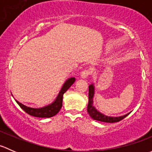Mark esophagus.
<instances>
[{
    "instance_id": "esophagus-1",
    "label": "esophagus",
    "mask_w": 152,
    "mask_h": 152,
    "mask_svg": "<svg viewBox=\"0 0 152 152\" xmlns=\"http://www.w3.org/2000/svg\"><path fill=\"white\" fill-rule=\"evenodd\" d=\"M90 74V70H88V69H86V70H84L83 71H82L80 76L82 79H86V78L88 77L89 75Z\"/></svg>"
}]
</instances>
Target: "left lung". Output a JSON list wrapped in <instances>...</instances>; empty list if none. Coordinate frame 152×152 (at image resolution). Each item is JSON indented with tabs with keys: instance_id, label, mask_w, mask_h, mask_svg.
Returning <instances> with one entry per match:
<instances>
[{
	"instance_id": "obj_1",
	"label": "left lung",
	"mask_w": 152,
	"mask_h": 152,
	"mask_svg": "<svg viewBox=\"0 0 152 152\" xmlns=\"http://www.w3.org/2000/svg\"><path fill=\"white\" fill-rule=\"evenodd\" d=\"M95 93V87L93 84L89 86V102L87 105V112L90 115V117L93 120L99 121L106 122V123H115L118 122L126 117L129 113L124 115L123 116H119V117H110V116L105 115L103 113H100L96 109V107L93 106V96Z\"/></svg>"
}]
</instances>
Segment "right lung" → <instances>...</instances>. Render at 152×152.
I'll return each instance as SVG.
<instances>
[{
    "label": "right lung",
    "instance_id": "right-lung-1",
    "mask_svg": "<svg viewBox=\"0 0 152 152\" xmlns=\"http://www.w3.org/2000/svg\"><path fill=\"white\" fill-rule=\"evenodd\" d=\"M75 81H76V79L74 77H71L67 79L66 82L64 83L62 89L59 91V94H58L57 97L56 98L54 102H52L50 104H48L43 107H41V108H32V107H27V106L20 103L17 100L15 101L18 104V105L20 107V108L22 110H23L26 113H28V115H30L37 118L53 117V116L56 115L59 112L60 109L62 108V99H63L64 93L70 88V86L74 83Z\"/></svg>",
    "mask_w": 152,
    "mask_h": 152
}]
</instances>
